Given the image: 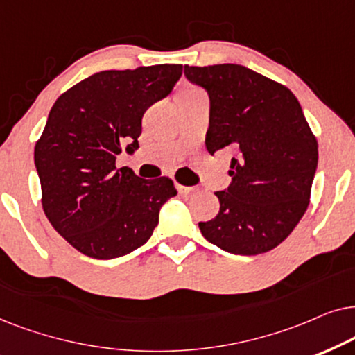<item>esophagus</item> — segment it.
Returning <instances> with one entry per match:
<instances>
[{
    "label": "esophagus",
    "mask_w": 355,
    "mask_h": 355,
    "mask_svg": "<svg viewBox=\"0 0 355 355\" xmlns=\"http://www.w3.org/2000/svg\"><path fill=\"white\" fill-rule=\"evenodd\" d=\"M177 190L180 195H190V193L196 191L195 187H185V185H177Z\"/></svg>",
    "instance_id": "34e87169"
}]
</instances>
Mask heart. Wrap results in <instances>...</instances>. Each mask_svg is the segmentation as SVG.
Listing matches in <instances>:
<instances>
[{
    "label": "heart",
    "mask_w": 355,
    "mask_h": 355,
    "mask_svg": "<svg viewBox=\"0 0 355 355\" xmlns=\"http://www.w3.org/2000/svg\"><path fill=\"white\" fill-rule=\"evenodd\" d=\"M187 92H193V91H187Z\"/></svg>",
    "instance_id": "heart-1"
}]
</instances>
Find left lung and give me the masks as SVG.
<instances>
[{"label": "left lung", "mask_w": 355, "mask_h": 355, "mask_svg": "<svg viewBox=\"0 0 355 355\" xmlns=\"http://www.w3.org/2000/svg\"><path fill=\"white\" fill-rule=\"evenodd\" d=\"M188 81L209 94V154L235 150L230 185L217 191L214 219L200 222L206 240L234 254L276 248L310 202L318 143L300 103L284 84L240 64L185 66Z\"/></svg>", "instance_id": "left-lung-1"}]
</instances>
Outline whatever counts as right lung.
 Here are the masks:
<instances>
[{"mask_svg":"<svg viewBox=\"0 0 355 355\" xmlns=\"http://www.w3.org/2000/svg\"><path fill=\"white\" fill-rule=\"evenodd\" d=\"M182 64L101 71L61 94L51 107L34 160L42 207L66 242L91 258L110 259L141 247L159 211L177 195L172 178L143 180L116 168L121 146L139 148L144 112L168 96Z\"/></svg>","mask_w":355,"mask_h":355,"instance_id":"1","label":"right lung"}]
</instances>
